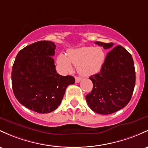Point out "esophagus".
I'll return each mask as SVG.
<instances>
[{
    "instance_id": "34e87169",
    "label": "esophagus",
    "mask_w": 148,
    "mask_h": 148,
    "mask_svg": "<svg viewBox=\"0 0 148 148\" xmlns=\"http://www.w3.org/2000/svg\"><path fill=\"white\" fill-rule=\"evenodd\" d=\"M82 80V79H81L80 77H75V81H76V83H79V82H80V81Z\"/></svg>"
}]
</instances>
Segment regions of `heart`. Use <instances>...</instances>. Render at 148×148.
Segmentation results:
<instances>
[{"label":"heart","mask_w":148,"mask_h":148,"mask_svg":"<svg viewBox=\"0 0 148 148\" xmlns=\"http://www.w3.org/2000/svg\"><path fill=\"white\" fill-rule=\"evenodd\" d=\"M105 60V54L101 48L82 47L70 50L66 53L60 54L57 62L61 69L65 72L72 69V63L77 66L79 72L84 76H90L101 69Z\"/></svg>","instance_id":"heart-1"}]
</instances>
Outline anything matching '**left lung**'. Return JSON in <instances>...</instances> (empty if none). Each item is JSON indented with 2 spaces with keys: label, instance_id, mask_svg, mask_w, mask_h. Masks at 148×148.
Here are the masks:
<instances>
[{
  "label": "left lung",
  "instance_id": "left-lung-1",
  "mask_svg": "<svg viewBox=\"0 0 148 148\" xmlns=\"http://www.w3.org/2000/svg\"><path fill=\"white\" fill-rule=\"evenodd\" d=\"M95 44L111 49L112 43L97 41ZM93 87L86 96L92 111L110 114L124 108L131 100L136 84V71L131 55L124 47L117 45L110 50L101 70L90 76Z\"/></svg>",
  "mask_w": 148,
  "mask_h": 148
}]
</instances>
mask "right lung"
I'll return each instance as SVG.
<instances>
[{
	"label": "right lung",
	"instance_id": "right-lung-1",
	"mask_svg": "<svg viewBox=\"0 0 148 148\" xmlns=\"http://www.w3.org/2000/svg\"><path fill=\"white\" fill-rule=\"evenodd\" d=\"M56 45L40 40L27 45L16 56L12 69V86L17 100L29 110L45 114L60 105L66 87L74 84L71 76H61L56 69Z\"/></svg>",
	"mask_w": 148,
	"mask_h": 148
}]
</instances>
